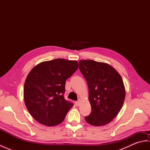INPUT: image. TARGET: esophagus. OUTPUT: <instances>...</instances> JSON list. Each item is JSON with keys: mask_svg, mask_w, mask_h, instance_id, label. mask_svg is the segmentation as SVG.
<instances>
[{"mask_svg": "<svg viewBox=\"0 0 150 150\" xmlns=\"http://www.w3.org/2000/svg\"><path fill=\"white\" fill-rule=\"evenodd\" d=\"M80 103H81V100L79 99L77 102H76V105H77V106H79V105L80 104Z\"/></svg>", "mask_w": 150, "mask_h": 150, "instance_id": "1", "label": "esophagus"}]
</instances>
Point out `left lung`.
<instances>
[{
  "label": "left lung",
  "instance_id": "1",
  "mask_svg": "<svg viewBox=\"0 0 150 150\" xmlns=\"http://www.w3.org/2000/svg\"><path fill=\"white\" fill-rule=\"evenodd\" d=\"M79 69L86 80L91 111L85 117L93 126H104L115 117L124 104L125 88L120 75L113 67L92 60L79 62Z\"/></svg>",
  "mask_w": 150,
  "mask_h": 150
}]
</instances>
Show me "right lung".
I'll list each match as a JSON object with an SVG mask.
<instances>
[{"instance_id": "1", "label": "right lung", "mask_w": 150, "mask_h": 150, "mask_svg": "<svg viewBox=\"0 0 150 150\" xmlns=\"http://www.w3.org/2000/svg\"><path fill=\"white\" fill-rule=\"evenodd\" d=\"M77 69L76 60L57 59L31 70L24 86V98L28 111L39 123L53 126L64 120L73 106L64 97L66 81Z\"/></svg>"}]
</instances>
